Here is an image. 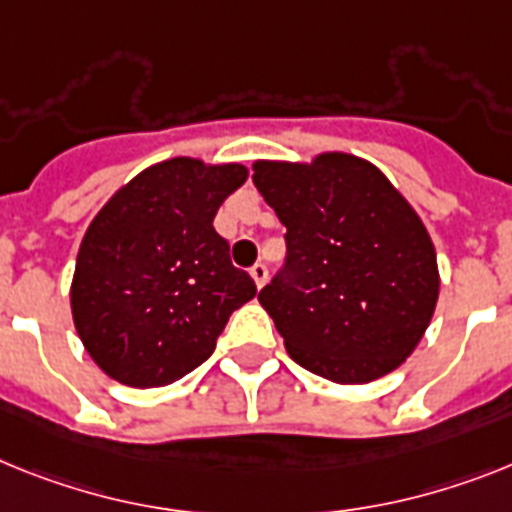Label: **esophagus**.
<instances>
[{"label": "esophagus", "instance_id": "1", "mask_svg": "<svg viewBox=\"0 0 512 512\" xmlns=\"http://www.w3.org/2000/svg\"><path fill=\"white\" fill-rule=\"evenodd\" d=\"M249 276H252V281H255L257 289H263L265 283H268V268H265L263 263H255L252 268H249Z\"/></svg>", "mask_w": 512, "mask_h": 512}]
</instances>
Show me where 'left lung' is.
Returning <instances> with one entry per match:
<instances>
[{"label": "left lung", "instance_id": "8db88e82", "mask_svg": "<svg viewBox=\"0 0 512 512\" xmlns=\"http://www.w3.org/2000/svg\"><path fill=\"white\" fill-rule=\"evenodd\" d=\"M252 169L286 226V265L257 299L291 359L338 385L401 367L440 294L435 244L409 200L351 153Z\"/></svg>", "mask_w": 512, "mask_h": 512}]
</instances>
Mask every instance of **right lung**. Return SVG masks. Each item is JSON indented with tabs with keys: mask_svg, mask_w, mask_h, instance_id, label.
<instances>
[{
	"mask_svg": "<svg viewBox=\"0 0 512 512\" xmlns=\"http://www.w3.org/2000/svg\"><path fill=\"white\" fill-rule=\"evenodd\" d=\"M242 163L169 158L114 192L83 236L70 304L90 359L130 388H161L208 359L257 294L213 229Z\"/></svg>",
	"mask_w": 512,
	"mask_h": 512,
	"instance_id": "add662e5",
	"label": "right lung"
}]
</instances>
